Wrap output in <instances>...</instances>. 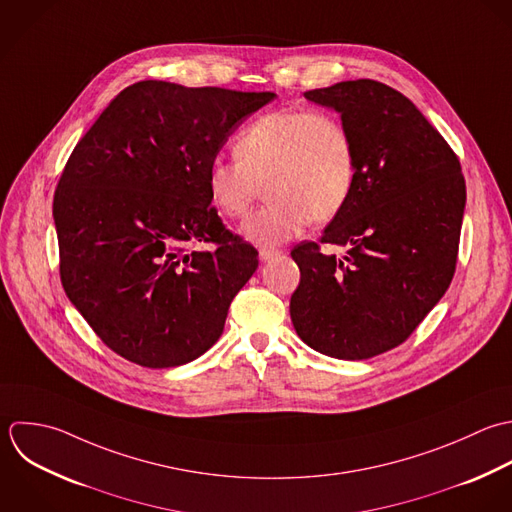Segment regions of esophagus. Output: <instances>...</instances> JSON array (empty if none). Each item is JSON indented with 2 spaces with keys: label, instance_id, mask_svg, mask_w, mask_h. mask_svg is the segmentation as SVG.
Segmentation results:
<instances>
[{
  "label": "esophagus",
  "instance_id": "1",
  "mask_svg": "<svg viewBox=\"0 0 512 512\" xmlns=\"http://www.w3.org/2000/svg\"><path fill=\"white\" fill-rule=\"evenodd\" d=\"M279 255H281L279 249H271V247H261V249H259V259H261V261H271V259L279 257Z\"/></svg>",
  "mask_w": 512,
  "mask_h": 512
}]
</instances>
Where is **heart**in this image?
Instances as JSON below:
<instances>
[{
	"instance_id": "1",
	"label": "heart",
	"mask_w": 512,
	"mask_h": 512,
	"mask_svg": "<svg viewBox=\"0 0 512 512\" xmlns=\"http://www.w3.org/2000/svg\"><path fill=\"white\" fill-rule=\"evenodd\" d=\"M237 159H213L207 191L213 207L245 217L261 197L271 203L249 217L241 233L259 245H279L315 219H335L357 183V145L335 115L313 109H277L255 119L235 143Z\"/></svg>"
}]
</instances>
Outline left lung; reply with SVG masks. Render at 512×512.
Listing matches in <instances>:
<instances>
[{"label": "left lung", "mask_w": 512, "mask_h": 512, "mask_svg": "<svg viewBox=\"0 0 512 512\" xmlns=\"http://www.w3.org/2000/svg\"><path fill=\"white\" fill-rule=\"evenodd\" d=\"M335 109L357 145V183L321 243L291 251L297 335L315 351L361 361L399 347L449 289L467 201L461 163L443 135L397 89L341 81L305 91Z\"/></svg>", "instance_id": "8db88e82"}]
</instances>
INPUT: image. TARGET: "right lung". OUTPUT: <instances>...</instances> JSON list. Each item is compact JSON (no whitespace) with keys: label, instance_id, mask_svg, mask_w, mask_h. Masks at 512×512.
<instances>
[{"label":"right lung","instance_id":"right-lung-1","mask_svg":"<svg viewBox=\"0 0 512 512\" xmlns=\"http://www.w3.org/2000/svg\"><path fill=\"white\" fill-rule=\"evenodd\" d=\"M275 97L139 81L69 155L53 197L61 285L123 359L179 367L221 337L259 259L211 207L207 171L243 119Z\"/></svg>","mask_w":512,"mask_h":512}]
</instances>
